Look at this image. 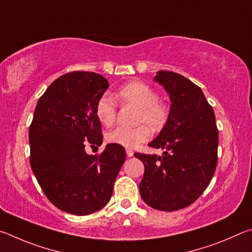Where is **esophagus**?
<instances>
[{"mask_svg": "<svg viewBox=\"0 0 252 252\" xmlns=\"http://www.w3.org/2000/svg\"><path fill=\"white\" fill-rule=\"evenodd\" d=\"M126 154H127V156L128 157H133L134 156V152L131 151V149H126Z\"/></svg>", "mask_w": 252, "mask_h": 252, "instance_id": "obj_1", "label": "esophagus"}]
</instances>
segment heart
I'll list each match as a JSON object with an SVG mask.
<instances>
[{
	"mask_svg": "<svg viewBox=\"0 0 252 252\" xmlns=\"http://www.w3.org/2000/svg\"><path fill=\"white\" fill-rule=\"evenodd\" d=\"M117 98L124 105L137 107L135 122L140 125L129 127L118 126L106 134V139L112 144L124 147H135L151 137V129L162 128L169 116V108L158 100V93L147 84L139 81L127 83L119 88ZM116 103L109 95H103L96 104V116L105 126L113 125L116 119Z\"/></svg>",
	"mask_w": 252,
	"mask_h": 252,
	"instance_id": "heart-1",
	"label": "heart"
}]
</instances>
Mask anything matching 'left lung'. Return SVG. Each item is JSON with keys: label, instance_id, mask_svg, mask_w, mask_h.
<instances>
[{"label": "left lung", "instance_id": "obj_1", "mask_svg": "<svg viewBox=\"0 0 252 252\" xmlns=\"http://www.w3.org/2000/svg\"><path fill=\"white\" fill-rule=\"evenodd\" d=\"M154 81L169 95L167 123L148 144L162 156L136 153L145 173L142 199L154 209L175 211L191 205L208 187L217 166L218 130L201 88L183 75L159 70Z\"/></svg>", "mask_w": 252, "mask_h": 252}]
</instances>
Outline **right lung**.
Returning <instances> with one entry per match:
<instances>
[{
  "mask_svg": "<svg viewBox=\"0 0 252 252\" xmlns=\"http://www.w3.org/2000/svg\"><path fill=\"white\" fill-rule=\"evenodd\" d=\"M109 86L93 72H73L55 79L38 99L30 126V164L53 205L65 213L86 216L109 201L114 183L126 159L117 144L100 155L85 146L101 145L96 104Z\"/></svg>",
  "mask_w": 252,
  "mask_h": 252,
  "instance_id": "add662e5",
  "label": "right lung"
}]
</instances>
